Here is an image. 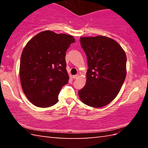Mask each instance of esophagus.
<instances>
[{
    "mask_svg": "<svg viewBox=\"0 0 148 148\" xmlns=\"http://www.w3.org/2000/svg\"><path fill=\"white\" fill-rule=\"evenodd\" d=\"M79 77V75L78 74H76V75H74V76H73V78H74V79H77Z\"/></svg>",
    "mask_w": 148,
    "mask_h": 148,
    "instance_id": "esophagus-1",
    "label": "esophagus"
}]
</instances>
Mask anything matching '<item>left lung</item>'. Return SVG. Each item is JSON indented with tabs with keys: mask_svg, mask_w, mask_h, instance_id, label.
Wrapping results in <instances>:
<instances>
[{
	"mask_svg": "<svg viewBox=\"0 0 148 148\" xmlns=\"http://www.w3.org/2000/svg\"><path fill=\"white\" fill-rule=\"evenodd\" d=\"M80 43L88 64L86 83L78 91L87 106L101 108L116 98L127 74V56L114 40L104 36L81 37Z\"/></svg>",
	"mask_w": 148,
	"mask_h": 148,
	"instance_id": "8db88e82",
	"label": "left lung"
}]
</instances>
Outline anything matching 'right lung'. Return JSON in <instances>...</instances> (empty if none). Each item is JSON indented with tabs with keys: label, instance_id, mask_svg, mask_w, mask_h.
<instances>
[{
	"label": "right lung",
	"instance_id": "1",
	"mask_svg": "<svg viewBox=\"0 0 148 148\" xmlns=\"http://www.w3.org/2000/svg\"><path fill=\"white\" fill-rule=\"evenodd\" d=\"M71 35L44 31L27 42L20 60L23 91L34 106L47 108L58 102V95L69 82L65 56L74 43Z\"/></svg>",
	"mask_w": 148,
	"mask_h": 148
}]
</instances>
